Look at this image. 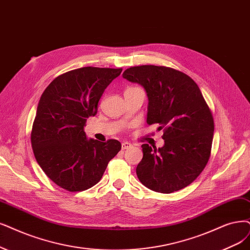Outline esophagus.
I'll return each instance as SVG.
<instances>
[{
  "label": "esophagus",
  "instance_id": "1",
  "mask_svg": "<svg viewBox=\"0 0 250 250\" xmlns=\"http://www.w3.org/2000/svg\"><path fill=\"white\" fill-rule=\"evenodd\" d=\"M133 145L130 143V142H126V141H125V142H123L122 143V148L124 149V150H125V149H128V148H131Z\"/></svg>",
  "mask_w": 250,
  "mask_h": 250
}]
</instances>
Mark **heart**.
Listing matches in <instances>:
<instances>
[{"mask_svg": "<svg viewBox=\"0 0 250 250\" xmlns=\"http://www.w3.org/2000/svg\"><path fill=\"white\" fill-rule=\"evenodd\" d=\"M132 88H133V87H132Z\"/></svg>", "mask_w": 250, "mask_h": 250, "instance_id": "heart-1", "label": "heart"}]
</instances>
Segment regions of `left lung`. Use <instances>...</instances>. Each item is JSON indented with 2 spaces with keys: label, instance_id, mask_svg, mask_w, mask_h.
Masks as SVG:
<instances>
[{
  "label": "left lung",
  "instance_id": "left-lung-1",
  "mask_svg": "<svg viewBox=\"0 0 250 250\" xmlns=\"http://www.w3.org/2000/svg\"><path fill=\"white\" fill-rule=\"evenodd\" d=\"M123 77L144 87L148 97V125L164 128V146L142 145L136 173L151 190L171 193L195 180L208 163L214 123L202 92L187 74L168 67L138 66Z\"/></svg>",
  "mask_w": 250,
  "mask_h": 250
}]
</instances>
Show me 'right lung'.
<instances>
[{
  "label": "right lung",
  "instance_id": "right-lung-1",
  "mask_svg": "<svg viewBox=\"0 0 250 250\" xmlns=\"http://www.w3.org/2000/svg\"><path fill=\"white\" fill-rule=\"evenodd\" d=\"M123 69L84 67L55 78L42 94L31 141L37 163L55 184L81 191L97 184L122 149L119 141L86 137V119L98 112L106 87Z\"/></svg>",
  "mask_w": 250,
  "mask_h": 250
}]
</instances>
